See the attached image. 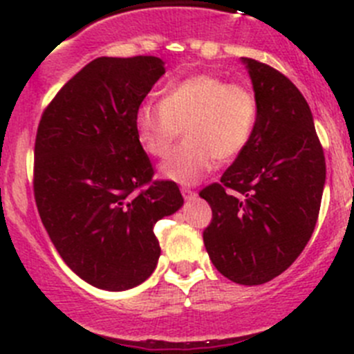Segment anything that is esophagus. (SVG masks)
<instances>
[{"label": "esophagus", "instance_id": "34e87169", "mask_svg": "<svg viewBox=\"0 0 354 354\" xmlns=\"http://www.w3.org/2000/svg\"><path fill=\"white\" fill-rule=\"evenodd\" d=\"M181 194H183V197L187 198V200H190V198H195V192L194 190H190V188H187V187H183L181 188Z\"/></svg>", "mask_w": 354, "mask_h": 354}]
</instances>
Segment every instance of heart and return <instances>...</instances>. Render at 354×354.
Returning a JSON list of instances; mask_svg holds the SVG:
<instances>
[{"label":"heart","mask_w":354,"mask_h":354,"mask_svg":"<svg viewBox=\"0 0 354 354\" xmlns=\"http://www.w3.org/2000/svg\"><path fill=\"white\" fill-rule=\"evenodd\" d=\"M259 121V101L250 87L216 73H195L164 87L160 101H145L135 113V130L152 157H164L180 138L187 140L160 164L176 183L194 185L243 154Z\"/></svg>","instance_id":"b5f03b06"}]
</instances>
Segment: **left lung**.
Here are the masks:
<instances>
[{"label": "left lung", "mask_w": 354, "mask_h": 354, "mask_svg": "<svg viewBox=\"0 0 354 354\" xmlns=\"http://www.w3.org/2000/svg\"><path fill=\"white\" fill-rule=\"evenodd\" d=\"M259 101V121L243 154L200 190L212 221L203 243L230 281L274 279L308 243L322 202L326 157L308 102L276 68L243 59Z\"/></svg>", "instance_id": "left-lung-1"}]
</instances>
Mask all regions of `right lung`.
<instances>
[{
	"instance_id": "1",
	"label": "right lung",
	"mask_w": 354,
	"mask_h": 354,
	"mask_svg": "<svg viewBox=\"0 0 354 354\" xmlns=\"http://www.w3.org/2000/svg\"><path fill=\"white\" fill-rule=\"evenodd\" d=\"M164 75L156 56L94 59L53 97L34 147V197L62 259L92 286L123 291L154 272V224L183 205L154 167L135 113Z\"/></svg>"
}]
</instances>
